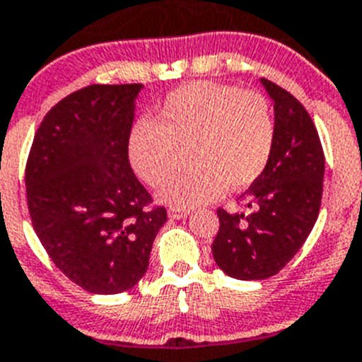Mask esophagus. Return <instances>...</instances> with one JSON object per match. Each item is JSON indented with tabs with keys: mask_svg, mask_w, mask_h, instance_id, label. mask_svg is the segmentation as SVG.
<instances>
[{
	"mask_svg": "<svg viewBox=\"0 0 362 362\" xmlns=\"http://www.w3.org/2000/svg\"><path fill=\"white\" fill-rule=\"evenodd\" d=\"M187 214H189L187 209H180V207H170V209H168V216H170L171 219L185 218Z\"/></svg>",
	"mask_w": 362,
	"mask_h": 362,
	"instance_id": "1",
	"label": "esophagus"
}]
</instances>
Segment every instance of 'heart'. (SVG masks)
<instances>
[{"instance_id":"b5f03b06","label":"heart","mask_w":362,"mask_h":362,"mask_svg":"<svg viewBox=\"0 0 362 362\" xmlns=\"http://www.w3.org/2000/svg\"><path fill=\"white\" fill-rule=\"evenodd\" d=\"M275 141V114L262 94L197 82L168 94L155 119L135 121L127 151L135 175L158 187L189 150L192 170L165 185L160 198L192 207L219 198L227 185L232 191L252 185L268 168Z\"/></svg>"}]
</instances>
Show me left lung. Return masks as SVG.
<instances>
[{
	"mask_svg": "<svg viewBox=\"0 0 362 362\" xmlns=\"http://www.w3.org/2000/svg\"><path fill=\"white\" fill-rule=\"evenodd\" d=\"M273 98L275 150L264 173L241 194V212L218 209L212 255L232 279L276 275L309 238L322 207L325 153L309 112L276 83L262 78Z\"/></svg>",
	"mask_w": 362,
	"mask_h": 362,
	"instance_id": "left-lung-1",
	"label": "left lung"
}]
</instances>
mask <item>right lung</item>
I'll use <instances>...</instances> for the list:
<instances>
[{"mask_svg":"<svg viewBox=\"0 0 362 362\" xmlns=\"http://www.w3.org/2000/svg\"><path fill=\"white\" fill-rule=\"evenodd\" d=\"M141 83L74 90L49 110L25 168L32 227L53 264L96 295L143 279L165 207L137 180L127 141Z\"/></svg>","mask_w":362,"mask_h":362,"instance_id":"obj_1","label":"right lung"}]
</instances>
